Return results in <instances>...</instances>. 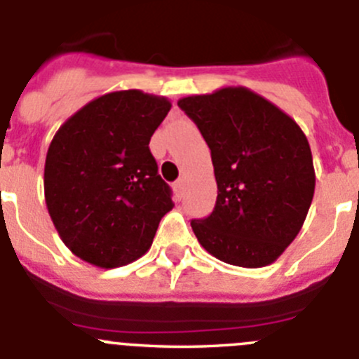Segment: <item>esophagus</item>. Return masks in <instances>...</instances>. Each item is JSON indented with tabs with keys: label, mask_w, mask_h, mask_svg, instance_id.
<instances>
[{
	"label": "esophagus",
	"mask_w": 359,
	"mask_h": 359,
	"mask_svg": "<svg viewBox=\"0 0 359 359\" xmlns=\"http://www.w3.org/2000/svg\"><path fill=\"white\" fill-rule=\"evenodd\" d=\"M183 189H185V180H177L176 183H174V192H176L177 197L183 196Z\"/></svg>",
	"instance_id": "34e87169"
}]
</instances>
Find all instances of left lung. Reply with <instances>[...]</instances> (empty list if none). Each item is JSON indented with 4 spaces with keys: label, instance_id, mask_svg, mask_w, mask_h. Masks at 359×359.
<instances>
[{
    "label": "left lung",
    "instance_id": "left-lung-1",
    "mask_svg": "<svg viewBox=\"0 0 359 359\" xmlns=\"http://www.w3.org/2000/svg\"><path fill=\"white\" fill-rule=\"evenodd\" d=\"M212 151L217 203L192 220L199 244L245 269L274 263L301 231L315 192L310 144L299 124L245 87L177 101Z\"/></svg>",
    "mask_w": 359,
    "mask_h": 359
}]
</instances>
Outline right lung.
<instances>
[{"label":"right lung","mask_w":359,"mask_h":359,"mask_svg":"<svg viewBox=\"0 0 359 359\" xmlns=\"http://www.w3.org/2000/svg\"><path fill=\"white\" fill-rule=\"evenodd\" d=\"M163 96L108 92L72 114L53 137L44 197L62 242L100 269L146 255L174 206L149 140L170 110Z\"/></svg>","instance_id":"obj_1"}]
</instances>
